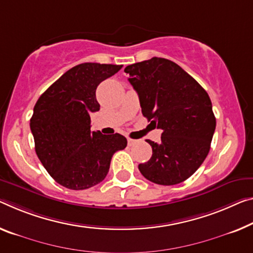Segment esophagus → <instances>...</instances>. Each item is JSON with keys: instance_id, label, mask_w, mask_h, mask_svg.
Masks as SVG:
<instances>
[{"instance_id": "34e87169", "label": "esophagus", "mask_w": 253, "mask_h": 253, "mask_svg": "<svg viewBox=\"0 0 253 253\" xmlns=\"http://www.w3.org/2000/svg\"><path fill=\"white\" fill-rule=\"evenodd\" d=\"M135 142H137V140H133V139H131V138H127V145H129V146H133Z\"/></svg>"}]
</instances>
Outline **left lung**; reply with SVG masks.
Wrapping results in <instances>:
<instances>
[{
  "instance_id": "obj_1",
  "label": "left lung",
  "mask_w": 253,
  "mask_h": 253,
  "mask_svg": "<svg viewBox=\"0 0 253 253\" xmlns=\"http://www.w3.org/2000/svg\"><path fill=\"white\" fill-rule=\"evenodd\" d=\"M124 72L137 91L142 115L163 131L158 143L147 140L153 155L139 164L147 180L174 185L203 164L216 127L207 91L174 62L153 59L127 65Z\"/></svg>"
}]
</instances>
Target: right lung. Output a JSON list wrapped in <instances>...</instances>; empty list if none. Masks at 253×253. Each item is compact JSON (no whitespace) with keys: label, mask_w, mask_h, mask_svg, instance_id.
Wrapping results in <instances>:
<instances>
[{"label":"right lung","mask_w":253,"mask_h":253,"mask_svg":"<svg viewBox=\"0 0 253 253\" xmlns=\"http://www.w3.org/2000/svg\"><path fill=\"white\" fill-rule=\"evenodd\" d=\"M122 65L83 63L60 77L38 98L30 119L35 150L57 183L84 190L106 177L114 153L126 138L90 131V114L99 111L97 86Z\"/></svg>","instance_id":"obj_1"}]
</instances>
